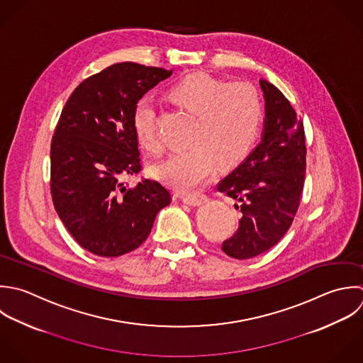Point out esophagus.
Instances as JSON below:
<instances>
[{"label":"esophagus","instance_id":"1","mask_svg":"<svg viewBox=\"0 0 363 363\" xmlns=\"http://www.w3.org/2000/svg\"><path fill=\"white\" fill-rule=\"evenodd\" d=\"M182 202L189 205V206H201V205H205L208 202V198L202 194L186 195V196H182Z\"/></svg>","mask_w":363,"mask_h":363}]
</instances>
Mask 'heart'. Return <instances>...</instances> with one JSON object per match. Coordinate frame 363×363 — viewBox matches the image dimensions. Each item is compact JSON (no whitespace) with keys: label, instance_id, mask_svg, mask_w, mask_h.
I'll use <instances>...</instances> for the list:
<instances>
[{"label":"heart","instance_id":"b5f03b06","mask_svg":"<svg viewBox=\"0 0 363 363\" xmlns=\"http://www.w3.org/2000/svg\"><path fill=\"white\" fill-rule=\"evenodd\" d=\"M169 94L195 116L188 135L191 145L169 154L154 168V174L179 191H192L212 177L218 164L232 167L247 155L262 124L263 101L259 91L247 83L223 82L203 73L186 76ZM133 128L145 150L161 152L151 97H141L135 103Z\"/></svg>","mask_w":363,"mask_h":363}]
</instances>
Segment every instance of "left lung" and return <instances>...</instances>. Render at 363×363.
Returning a JSON list of instances; mask_svg holds the SVG:
<instances>
[{
  "label": "left lung",
  "instance_id": "obj_1",
  "mask_svg": "<svg viewBox=\"0 0 363 363\" xmlns=\"http://www.w3.org/2000/svg\"><path fill=\"white\" fill-rule=\"evenodd\" d=\"M264 121L260 143L218 184V191L238 201L242 218L222 250L239 260L256 257L290 229L306 181L304 125L290 101L270 82L260 79Z\"/></svg>",
  "mask_w": 363,
  "mask_h": 363
}]
</instances>
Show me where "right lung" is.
Masks as SVG:
<instances>
[{
	"mask_svg": "<svg viewBox=\"0 0 363 363\" xmlns=\"http://www.w3.org/2000/svg\"><path fill=\"white\" fill-rule=\"evenodd\" d=\"M172 70L116 63L83 80L67 99L50 144L55 209L87 252L118 257L140 247L171 194L157 181L125 186L141 169L135 103Z\"/></svg>",
	"mask_w": 363,
	"mask_h": 363,
	"instance_id": "1",
	"label": "right lung"
}]
</instances>
